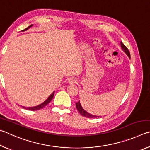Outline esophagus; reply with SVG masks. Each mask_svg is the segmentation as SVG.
Returning a JSON list of instances; mask_svg holds the SVG:
<instances>
[{
	"mask_svg": "<svg viewBox=\"0 0 150 150\" xmlns=\"http://www.w3.org/2000/svg\"><path fill=\"white\" fill-rule=\"evenodd\" d=\"M76 82V80L74 79V78H71L69 80H68V83H69L70 84H72V83H74Z\"/></svg>",
	"mask_w": 150,
	"mask_h": 150,
	"instance_id": "1",
	"label": "esophagus"
}]
</instances>
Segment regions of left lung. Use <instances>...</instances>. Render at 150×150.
Returning a JSON list of instances; mask_svg holds the SVG:
<instances>
[{"label": "left lung", "instance_id": "8db88e82", "mask_svg": "<svg viewBox=\"0 0 150 150\" xmlns=\"http://www.w3.org/2000/svg\"><path fill=\"white\" fill-rule=\"evenodd\" d=\"M120 46H121V48L122 49V51L127 54V56L128 57L130 58V52H129V51H128V49H127V47L122 43V42H120ZM76 109L78 111V112H79L80 113L83 117H87V118H95V117H99V116H96V115H91L90 113H88L87 111H86L85 110L83 109V107H82V105H81V103H80V101L76 103Z\"/></svg>", "mask_w": 150, "mask_h": 150}]
</instances>
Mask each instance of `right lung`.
<instances>
[{
  "label": "right lung",
  "instance_id": "add662e5",
  "mask_svg": "<svg viewBox=\"0 0 150 150\" xmlns=\"http://www.w3.org/2000/svg\"><path fill=\"white\" fill-rule=\"evenodd\" d=\"M32 25H30V26H29L28 28H25V30H22V31H26V30H28V29L30 28H31V26H32ZM54 93V91H53V92H52V93L51 94V95L49 96V98H47V99H46V100L43 102V103H42L41 104L39 105H38V106H35V107H23V106H22V107H23V108L25 109H28V110H31V111H37V110H39V109H41L43 108V107H45L47 104L49 103V102L52 100V98H53Z\"/></svg>",
  "mask_w": 150,
  "mask_h": 150
}]
</instances>
